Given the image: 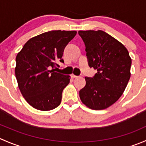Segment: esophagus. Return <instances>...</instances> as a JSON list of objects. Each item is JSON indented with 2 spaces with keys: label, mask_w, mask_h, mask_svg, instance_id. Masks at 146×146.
I'll list each match as a JSON object with an SVG mask.
<instances>
[{
  "label": "esophagus",
  "mask_w": 146,
  "mask_h": 146,
  "mask_svg": "<svg viewBox=\"0 0 146 146\" xmlns=\"http://www.w3.org/2000/svg\"><path fill=\"white\" fill-rule=\"evenodd\" d=\"M70 76H71V78H78V76H75V75H73V74H72Z\"/></svg>",
  "instance_id": "34e87169"
}]
</instances>
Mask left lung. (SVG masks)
Instances as JSON below:
<instances>
[{
  "mask_svg": "<svg viewBox=\"0 0 146 146\" xmlns=\"http://www.w3.org/2000/svg\"><path fill=\"white\" fill-rule=\"evenodd\" d=\"M85 46L88 65L98 73L85 77L86 85L79 92L82 102L101 110L115 103L131 77V58L126 47L102 30L79 31Z\"/></svg>",
  "mask_w": 146,
  "mask_h": 146,
  "instance_id": "left-lung-1",
  "label": "left lung"
}]
</instances>
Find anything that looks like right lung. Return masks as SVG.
I'll list each match as a JSON object with an SVG mask.
<instances>
[{"label": "right lung", "mask_w": 146, "mask_h": 146, "mask_svg": "<svg viewBox=\"0 0 146 146\" xmlns=\"http://www.w3.org/2000/svg\"><path fill=\"white\" fill-rule=\"evenodd\" d=\"M76 31L53 30L31 38L16 56L15 76L19 89L32 107L48 111L58 107L70 76L55 72L56 61Z\"/></svg>", "instance_id": "right-lung-1"}]
</instances>
